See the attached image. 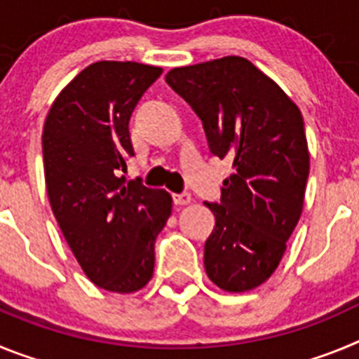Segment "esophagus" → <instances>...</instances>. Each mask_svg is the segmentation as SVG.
<instances>
[{
    "mask_svg": "<svg viewBox=\"0 0 359 359\" xmlns=\"http://www.w3.org/2000/svg\"><path fill=\"white\" fill-rule=\"evenodd\" d=\"M192 201V196L189 194V192H182V194H174V203L176 205H189V203Z\"/></svg>",
    "mask_w": 359,
    "mask_h": 359,
    "instance_id": "esophagus-1",
    "label": "esophagus"
}]
</instances>
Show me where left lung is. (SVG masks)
I'll use <instances>...</instances> for the list:
<instances>
[{
    "label": "left lung",
    "mask_w": 359,
    "mask_h": 359,
    "mask_svg": "<svg viewBox=\"0 0 359 359\" xmlns=\"http://www.w3.org/2000/svg\"><path fill=\"white\" fill-rule=\"evenodd\" d=\"M165 81L201 118L212 154L233 167L221 201L205 203L215 215L205 243L208 278L230 293L253 290L277 269L302 214L309 176L302 113L244 57L174 68Z\"/></svg>",
    "instance_id": "obj_1"
}]
</instances>
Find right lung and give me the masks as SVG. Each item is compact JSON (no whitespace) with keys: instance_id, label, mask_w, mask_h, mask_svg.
<instances>
[{"instance_id":"obj_1","label":"right lung","mask_w":359,"mask_h":359,"mask_svg":"<svg viewBox=\"0 0 359 359\" xmlns=\"http://www.w3.org/2000/svg\"><path fill=\"white\" fill-rule=\"evenodd\" d=\"M158 66L98 61L82 69L52 104L43 160L50 207L86 277L113 293H135L151 280L154 243L172 198L128 182L135 156L129 120Z\"/></svg>"}]
</instances>
